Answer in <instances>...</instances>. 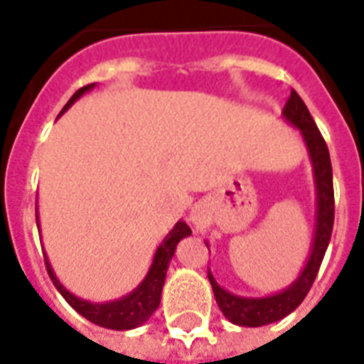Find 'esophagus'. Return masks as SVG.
Wrapping results in <instances>:
<instances>
[{
	"label": "esophagus",
	"instance_id": "obj_1",
	"mask_svg": "<svg viewBox=\"0 0 364 364\" xmlns=\"http://www.w3.org/2000/svg\"><path fill=\"white\" fill-rule=\"evenodd\" d=\"M188 219H191V223H193V227L196 228V230H198V228H204L205 219H204V215H202V213H200L198 210L191 211V217H188Z\"/></svg>",
	"mask_w": 364,
	"mask_h": 364
}]
</instances>
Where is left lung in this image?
I'll list each match as a JSON object with an SVG mask.
<instances>
[{
    "mask_svg": "<svg viewBox=\"0 0 364 364\" xmlns=\"http://www.w3.org/2000/svg\"><path fill=\"white\" fill-rule=\"evenodd\" d=\"M283 119L300 132V137L306 145L308 156L311 162V173H314V187H316V230L311 238L310 255L306 260L304 268L300 270L299 277L291 285H287L277 293L266 294V296H242L234 294L221 287L217 279L208 270L213 294H215L219 310L228 321L240 327H262L276 323L283 317H287L300 306L306 299V294L314 285L319 266L323 262L325 251L331 242L334 223V191H333V166H331V154H328L327 143L323 139L321 132L317 130L316 122L311 119L310 111L306 107L299 94L291 90V98L283 107ZM208 249L210 243L205 242Z\"/></svg>",
    "mask_w": 364,
    "mask_h": 364,
    "instance_id": "left-lung-1",
    "label": "left lung"
}]
</instances>
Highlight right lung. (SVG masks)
<instances>
[{"label": "right lung", "mask_w": 364, "mask_h": 364, "mask_svg": "<svg viewBox=\"0 0 364 364\" xmlns=\"http://www.w3.org/2000/svg\"><path fill=\"white\" fill-rule=\"evenodd\" d=\"M96 87V82L92 85H87V87L79 88L73 96L70 98V102L64 105V109L60 115H64V111H68L71 105L75 104L77 100L81 98L85 92H90L92 88ZM37 217V228H39V215ZM41 230V228H39ZM191 228L185 221H179L173 225L170 232L166 234V238L162 240L156 251H154L153 262L149 266L147 274L141 279V283L137 285L136 289H132L130 293L121 296V299L109 300V302H90V300H85L81 296H77L71 291L60 283V279L54 274L53 266L48 262V257L45 253V262H47V272L50 279H53L54 287L58 289V293L68 300V304L81 314L82 317H87L88 321H92L94 325H100V327L113 328V331H130V328L141 327L143 323L149 321V317L153 316L154 310L159 308L160 304V294H162V287H164L166 282V272H168V266H170V260L176 253L177 243L181 242L183 238L191 236Z\"/></svg>", "instance_id": "add662e5"}]
</instances>
